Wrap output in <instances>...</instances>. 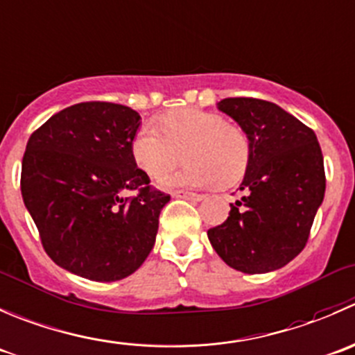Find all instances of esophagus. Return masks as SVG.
Segmentation results:
<instances>
[{"label":"esophagus","mask_w":355,"mask_h":355,"mask_svg":"<svg viewBox=\"0 0 355 355\" xmlns=\"http://www.w3.org/2000/svg\"><path fill=\"white\" fill-rule=\"evenodd\" d=\"M174 198H184V200H191V202H200V200L203 198V195H200V193H191V191H182V189H179V191H174L173 193Z\"/></svg>","instance_id":"1"}]
</instances>
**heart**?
<instances>
[{
	"mask_svg": "<svg viewBox=\"0 0 355 355\" xmlns=\"http://www.w3.org/2000/svg\"><path fill=\"white\" fill-rule=\"evenodd\" d=\"M157 131L141 128L131 141L136 166L148 178L169 174L182 159L184 167L160 181L164 188L231 186L243 178L250 141L240 125L198 108H179L157 119Z\"/></svg>",
	"mask_w": 355,
	"mask_h": 355,
	"instance_id": "obj_1",
	"label": "heart"
}]
</instances>
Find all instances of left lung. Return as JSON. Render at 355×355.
<instances>
[{
    "instance_id": "8db88e82",
    "label": "left lung",
    "mask_w": 355,
    "mask_h": 355,
    "mask_svg": "<svg viewBox=\"0 0 355 355\" xmlns=\"http://www.w3.org/2000/svg\"><path fill=\"white\" fill-rule=\"evenodd\" d=\"M230 115L250 141V160L227 219L207 231L210 245L230 268L262 275L283 268L304 250L326 178L314 131L276 103L224 98Z\"/></svg>"
}]
</instances>
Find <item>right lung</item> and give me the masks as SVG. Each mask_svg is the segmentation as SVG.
Masks as SVG:
<instances>
[{
  "label": "right lung",
  "mask_w": 355,
  "mask_h": 355,
  "mask_svg": "<svg viewBox=\"0 0 355 355\" xmlns=\"http://www.w3.org/2000/svg\"><path fill=\"white\" fill-rule=\"evenodd\" d=\"M139 124L132 108L86 101L55 114L27 141L24 203L51 261L80 278H125L155 245L171 196L153 189L132 160ZM128 189L139 195L125 199Z\"/></svg>",
  "instance_id": "obj_1"
}]
</instances>
